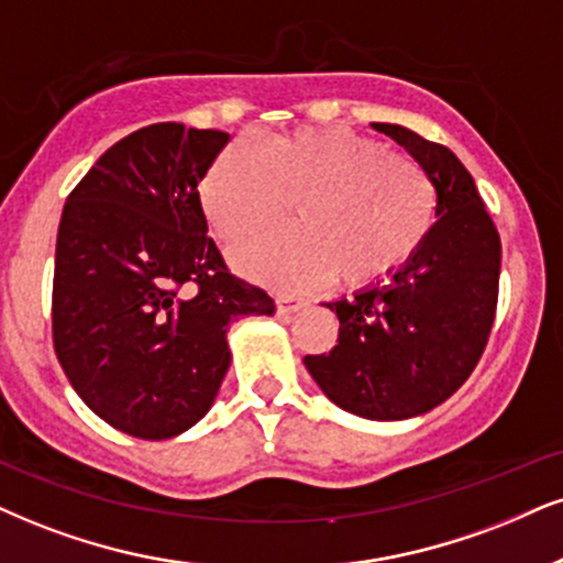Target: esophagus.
Here are the masks:
<instances>
[{"label": "esophagus", "mask_w": 563, "mask_h": 563, "mask_svg": "<svg viewBox=\"0 0 563 563\" xmlns=\"http://www.w3.org/2000/svg\"><path fill=\"white\" fill-rule=\"evenodd\" d=\"M300 308H305L302 297H295V295H276V310H279L282 316L297 313V310H300Z\"/></svg>", "instance_id": "esophagus-1"}]
</instances>
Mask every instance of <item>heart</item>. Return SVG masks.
<instances>
[{"label": "heart", "mask_w": 563, "mask_h": 563, "mask_svg": "<svg viewBox=\"0 0 563 563\" xmlns=\"http://www.w3.org/2000/svg\"><path fill=\"white\" fill-rule=\"evenodd\" d=\"M200 211L221 240L274 224L295 203L297 224L232 247L240 271L308 289L339 279H384L412 261L439 211L435 185L418 158L386 151L350 130L300 128L221 151L198 185Z\"/></svg>", "instance_id": "1"}]
</instances>
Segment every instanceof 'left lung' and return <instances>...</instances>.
Returning <instances> with one entry per match:
<instances>
[{
    "mask_svg": "<svg viewBox=\"0 0 563 563\" xmlns=\"http://www.w3.org/2000/svg\"><path fill=\"white\" fill-rule=\"evenodd\" d=\"M433 179L439 211L422 247L386 282L323 302L339 318L329 355L305 367L323 394L367 420H407L439 407L475 371L498 302L501 240L475 179L446 145L373 122Z\"/></svg>",
    "mask_w": 563,
    "mask_h": 563,
    "instance_id": "8db88e82",
    "label": "left lung"
}]
</instances>
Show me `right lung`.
<instances>
[{"label":"right lung","mask_w":563,"mask_h":563,"mask_svg":"<svg viewBox=\"0 0 563 563\" xmlns=\"http://www.w3.org/2000/svg\"><path fill=\"white\" fill-rule=\"evenodd\" d=\"M227 143L221 130L148 124L90 166L62 211L54 352L78 397L135 439L196 426L232 360L229 323L276 310L208 238L198 183Z\"/></svg>","instance_id":"obj_1"}]
</instances>
